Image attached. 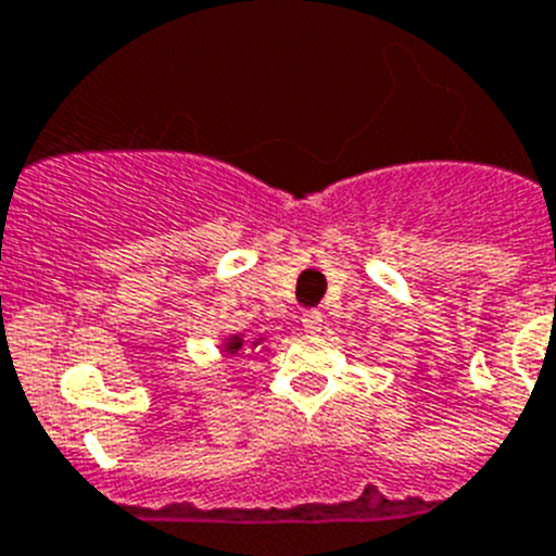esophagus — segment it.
<instances>
[{
    "label": "esophagus",
    "instance_id": "34e87169",
    "mask_svg": "<svg viewBox=\"0 0 556 556\" xmlns=\"http://www.w3.org/2000/svg\"><path fill=\"white\" fill-rule=\"evenodd\" d=\"M302 327L307 334H318L324 327V313L321 309H304L302 315Z\"/></svg>",
    "mask_w": 556,
    "mask_h": 556
}]
</instances>
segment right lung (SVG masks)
<instances>
[{"label":"right lung","instance_id":"1","mask_svg":"<svg viewBox=\"0 0 556 556\" xmlns=\"http://www.w3.org/2000/svg\"><path fill=\"white\" fill-rule=\"evenodd\" d=\"M241 346H243V340H241V338H232V340H229V343H227V352L235 354Z\"/></svg>","mask_w":556,"mask_h":556}]
</instances>
